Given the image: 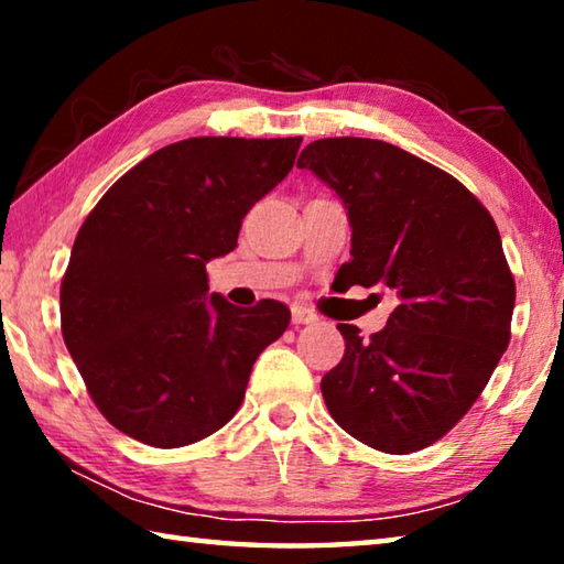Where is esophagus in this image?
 Here are the masks:
<instances>
[{
	"mask_svg": "<svg viewBox=\"0 0 564 564\" xmlns=\"http://www.w3.org/2000/svg\"><path fill=\"white\" fill-rule=\"evenodd\" d=\"M291 316H293V323H316L318 321V316L316 313H313L311 308H305V305H293L291 308Z\"/></svg>",
	"mask_w": 564,
	"mask_h": 564,
	"instance_id": "34e87169",
	"label": "esophagus"
}]
</instances>
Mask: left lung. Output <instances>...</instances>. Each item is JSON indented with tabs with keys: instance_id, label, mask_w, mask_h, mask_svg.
Segmentation results:
<instances>
[{
	"instance_id": "left-lung-1",
	"label": "left lung",
	"mask_w": 564,
	"mask_h": 564,
	"mask_svg": "<svg viewBox=\"0 0 564 564\" xmlns=\"http://www.w3.org/2000/svg\"><path fill=\"white\" fill-rule=\"evenodd\" d=\"M352 226L343 283L390 289L398 305L370 338L338 323L346 352L321 380L356 441L408 455L453 431L510 343L514 279L492 216L460 181L378 139H318L301 151Z\"/></svg>"
}]
</instances>
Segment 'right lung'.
Masks as SVG:
<instances>
[{"label": "right lung", "instance_id": "add662e5", "mask_svg": "<svg viewBox=\"0 0 564 564\" xmlns=\"http://www.w3.org/2000/svg\"><path fill=\"white\" fill-rule=\"evenodd\" d=\"M301 141H176L84 218L62 279V336L94 405L133 441L184 447L224 427L256 358L289 328L279 301L206 299V263L234 251L243 216L289 176Z\"/></svg>", "mask_w": 564, "mask_h": 564}]
</instances>
